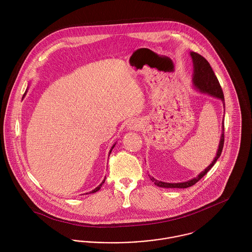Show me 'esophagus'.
Segmentation results:
<instances>
[{
    "mask_svg": "<svg viewBox=\"0 0 252 252\" xmlns=\"http://www.w3.org/2000/svg\"><path fill=\"white\" fill-rule=\"evenodd\" d=\"M128 128L132 129V130H140L141 128V123L139 121L136 120H132L128 123Z\"/></svg>",
    "mask_w": 252,
    "mask_h": 252,
    "instance_id": "1",
    "label": "esophagus"
}]
</instances>
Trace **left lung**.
Segmentation results:
<instances>
[{
    "label": "left lung",
    "instance_id": "left-lung-1",
    "mask_svg": "<svg viewBox=\"0 0 252 252\" xmlns=\"http://www.w3.org/2000/svg\"><path fill=\"white\" fill-rule=\"evenodd\" d=\"M192 59H193V66H194V73H193V82L195 86L203 93H207L209 95H212L214 97H216L220 99L223 102V106L225 107L224 103V95L222 88L220 86V83L216 77L215 72L213 71L210 63L199 53L196 52H191L190 53ZM224 145V121L222 124V134H221V139L219 143V147L216 153V158L213 161V163L204 171L202 172L198 177L194 178L193 180L180 182V183H169V182H163L159 180H155L152 177H149L152 182H154L155 185L159 187H164V188H187L195 183H197L199 180H201L205 175L208 174V172L214 167L216 164L217 159L220 157L222 149Z\"/></svg>",
    "mask_w": 252,
    "mask_h": 252
}]
</instances>
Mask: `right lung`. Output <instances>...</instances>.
<instances>
[{
	"label": "right lung",
	"mask_w": 252,
	"mask_h": 252,
	"mask_svg": "<svg viewBox=\"0 0 252 252\" xmlns=\"http://www.w3.org/2000/svg\"><path fill=\"white\" fill-rule=\"evenodd\" d=\"M24 95H25V94H24ZM113 147H114V145H113V146H112V147H111V149H110V151H109V154H110V152H111V150H112V148H113ZM104 182H105V180H104V181H103V182H102V183H101V184H100V185H99V186H98V187H96V188H95V189H94V190H92V191H91V192H89V193H95V192H97V191H99V190H100V189H101V187H102V185H103V184H104Z\"/></svg>",
	"instance_id": "add662e5"
}]
</instances>
